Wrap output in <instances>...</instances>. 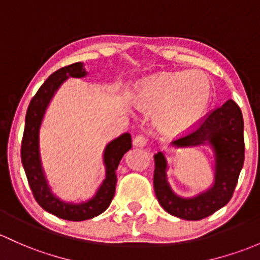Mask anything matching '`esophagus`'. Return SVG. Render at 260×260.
I'll use <instances>...</instances> for the list:
<instances>
[{"instance_id":"obj_1","label":"esophagus","mask_w":260,"mask_h":260,"mask_svg":"<svg viewBox=\"0 0 260 260\" xmlns=\"http://www.w3.org/2000/svg\"><path fill=\"white\" fill-rule=\"evenodd\" d=\"M133 144H134V146H136V147H145L147 145V139L145 138L144 135H138L134 138Z\"/></svg>"}]
</instances>
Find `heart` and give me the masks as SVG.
Listing matches in <instances>:
<instances>
[{
	"mask_svg": "<svg viewBox=\"0 0 260 260\" xmlns=\"http://www.w3.org/2000/svg\"><path fill=\"white\" fill-rule=\"evenodd\" d=\"M212 83L202 72H164L136 86L133 100L146 113L156 111V125L166 134L191 129L212 100Z\"/></svg>",
	"mask_w": 260,
	"mask_h": 260,
	"instance_id": "1",
	"label": "heart"
}]
</instances>
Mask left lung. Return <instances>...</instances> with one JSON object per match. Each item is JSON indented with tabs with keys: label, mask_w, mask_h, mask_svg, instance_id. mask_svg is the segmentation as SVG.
I'll return each instance as SVG.
<instances>
[{
	"label": "left lung",
	"mask_w": 260,
	"mask_h": 260,
	"mask_svg": "<svg viewBox=\"0 0 260 260\" xmlns=\"http://www.w3.org/2000/svg\"><path fill=\"white\" fill-rule=\"evenodd\" d=\"M244 122L238 105L230 99L203 118L191 133L174 141L177 147L209 142L216 153L214 183L208 191L193 198H181L172 192L166 178L167 162L162 152L153 156V188L167 213L187 220H200L224 207L233 196L244 164Z\"/></svg>",
	"instance_id": "8db88e82"
}]
</instances>
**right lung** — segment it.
<instances>
[{
	"label": "right lung",
	"instance_id": "1",
	"mask_svg": "<svg viewBox=\"0 0 260 260\" xmlns=\"http://www.w3.org/2000/svg\"><path fill=\"white\" fill-rule=\"evenodd\" d=\"M86 72L82 63H73L54 72L38 89L30 100L26 114L23 139L21 146V158L29 187L38 205L44 211L67 220H85L94 218L105 211L115 193L116 169L125 152L133 147L130 134H122L118 139L108 144L104 152L105 180L96 194L91 200L80 205L62 202L53 196L46 181L40 156V127L46 109L60 84L69 77H85Z\"/></svg>",
	"mask_w": 260,
	"mask_h": 260
}]
</instances>
